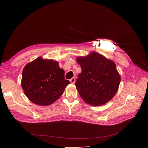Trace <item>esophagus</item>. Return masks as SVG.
Wrapping results in <instances>:
<instances>
[{
    "label": "esophagus",
    "mask_w": 148,
    "mask_h": 148,
    "mask_svg": "<svg viewBox=\"0 0 148 148\" xmlns=\"http://www.w3.org/2000/svg\"><path fill=\"white\" fill-rule=\"evenodd\" d=\"M70 81L71 83L74 84L75 82V77H73L72 78H71V79H70Z\"/></svg>",
    "instance_id": "34e87169"
}]
</instances>
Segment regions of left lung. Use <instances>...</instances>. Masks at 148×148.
<instances>
[{
  "instance_id": "left-lung-1",
  "label": "left lung",
  "mask_w": 148,
  "mask_h": 148,
  "mask_svg": "<svg viewBox=\"0 0 148 148\" xmlns=\"http://www.w3.org/2000/svg\"><path fill=\"white\" fill-rule=\"evenodd\" d=\"M77 61L82 71L78 75L75 86L83 100L94 106L110 101L116 93L121 81L115 63L96 52L79 57Z\"/></svg>"
}]
</instances>
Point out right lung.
Masks as SVG:
<instances>
[{
    "label": "right lung",
    "mask_w": 148,
    "mask_h": 148,
    "mask_svg": "<svg viewBox=\"0 0 148 148\" xmlns=\"http://www.w3.org/2000/svg\"><path fill=\"white\" fill-rule=\"evenodd\" d=\"M70 83L64 71L53 60L38 57L25 67L21 84L32 102L46 106L58 99Z\"/></svg>",
    "instance_id": "add662e5"
}]
</instances>
